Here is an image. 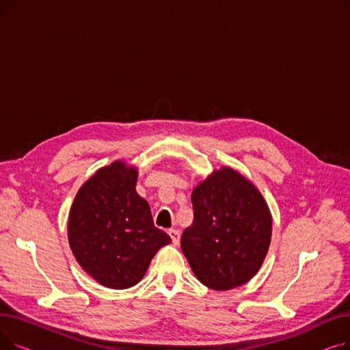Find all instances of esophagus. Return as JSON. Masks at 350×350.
I'll list each match as a JSON object with an SVG mask.
<instances>
[{
	"instance_id": "34e87169",
	"label": "esophagus",
	"mask_w": 350,
	"mask_h": 350,
	"mask_svg": "<svg viewBox=\"0 0 350 350\" xmlns=\"http://www.w3.org/2000/svg\"><path fill=\"white\" fill-rule=\"evenodd\" d=\"M169 235H170V238H172L173 244H174V245H177V244H178V241H180V231H178V230H174V228H172V230H169Z\"/></svg>"
}]
</instances>
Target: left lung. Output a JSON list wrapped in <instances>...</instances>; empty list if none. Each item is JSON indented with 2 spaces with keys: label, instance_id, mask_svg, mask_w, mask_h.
Listing matches in <instances>:
<instances>
[{
  "label": "left lung",
  "instance_id": "8db88e82",
  "mask_svg": "<svg viewBox=\"0 0 350 350\" xmlns=\"http://www.w3.org/2000/svg\"><path fill=\"white\" fill-rule=\"evenodd\" d=\"M194 218L183 231L181 251L197 280L214 291L247 284L269 250L272 215L254 183L228 165L193 189Z\"/></svg>",
  "mask_w": 350,
  "mask_h": 350
}]
</instances>
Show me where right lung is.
<instances>
[{
	"label": "right lung",
	"mask_w": 350,
	"mask_h": 350,
	"mask_svg": "<svg viewBox=\"0 0 350 350\" xmlns=\"http://www.w3.org/2000/svg\"><path fill=\"white\" fill-rule=\"evenodd\" d=\"M139 170L115 160L92 174L70 206L68 240L82 269L98 284L126 289L142 281L156 252L172 243L154 227L136 191Z\"/></svg>",
	"instance_id": "1"
}]
</instances>
